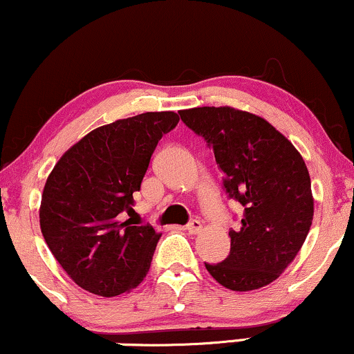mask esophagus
Wrapping results in <instances>:
<instances>
[{"instance_id": "obj_1", "label": "esophagus", "mask_w": 354, "mask_h": 354, "mask_svg": "<svg viewBox=\"0 0 354 354\" xmlns=\"http://www.w3.org/2000/svg\"><path fill=\"white\" fill-rule=\"evenodd\" d=\"M202 228H203V227H202L201 220H192V222H190L189 225L185 227V230L189 232L190 235H197L198 232H202Z\"/></svg>"}]
</instances>
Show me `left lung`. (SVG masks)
I'll use <instances>...</instances> for the list:
<instances>
[{"label": "left lung", "mask_w": 354, "mask_h": 354, "mask_svg": "<svg viewBox=\"0 0 354 354\" xmlns=\"http://www.w3.org/2000/svg\"><path fill=\"white\" fill-rule=\"evenodd\" d=\"M180 118L214 149L223 187L243 205L239 230H230V255L205 268L234 292L275 281L295 260L313 222V194L301 153L268 120L252 112L194 107Z\"/></svg>", "instance_id": "8db88e82"}]
</instances>
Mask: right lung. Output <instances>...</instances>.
<instances>
[{"instance_id":"right-lung-1","label":"right lung","mask_w":354,"mask_h":354,"mask_svg":"<svg viewBox=\"0 0 354 354\" xmlns=\"http://www.w3.org/2000/svg\"><path fill=\"white\" fill-rule=\"evenodd\" d=\"M172 111L106 124L61 156L44 184L39 225L49 250L74 283L99 297L134 290L147 275L160 234L137 225L140 190L160 137L177 126Z\"/></svg>"}]
</instances>
